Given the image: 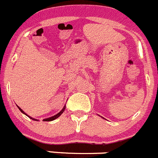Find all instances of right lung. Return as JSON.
Here are the masks:
<instances>
[{"instance_id": "obj_1", "label": "right lung", "mask_w": 158, "mask_h": 158, "mask_svg": "<svg viewBox=\"0 0 158 158\" xmlns=\"http://www.w3.org/2000/svg\"><path fill=\"white\" fill-rule=\"evenodd\" d=\"M18 109H19V110H20V111H21V113H24V114L27 115V114H26L25 113H24V111H23L22 110H21V108H20V107H18ZM65 106H64V107H63V109H62V110H61V111L59 112V113H57V114H56V115H55V116H52V117H49V118H47V119H45V120H45V121H52V120H56V118H58V117H59V116H60V115L62 114V113H63L64 111H65ZM28 116L29 118H31V120H35V119H33V118H32V117H31V116Z\"/></svg>"}]
</instances>
